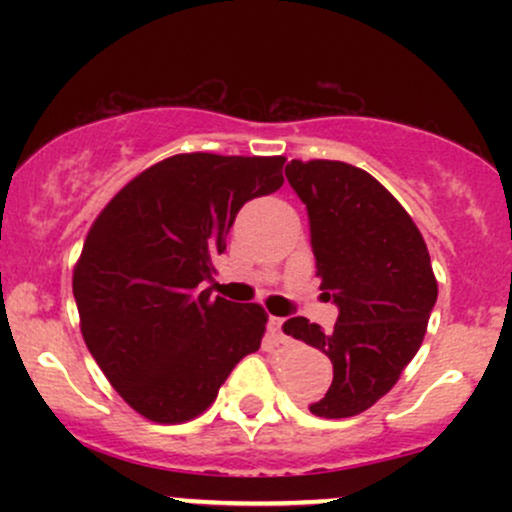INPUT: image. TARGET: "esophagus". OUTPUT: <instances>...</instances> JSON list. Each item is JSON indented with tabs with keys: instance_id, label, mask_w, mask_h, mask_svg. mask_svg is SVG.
Segmentation results:
<instances>
[{
	"instance_id": "1",
	"label": "esophagus",
	"mask_w": 512,
	"mask_h": 512,
	"mask_svg": "<svg viewBox=\"0 0 512 512\" xmlns=\"http://www.w3.org/2000/svg\"><path fill=\"white\" fill-rule=\"evenodd\" d=\"M269 332H272V337L279 344L289 342V334L284 332V317H274V315L269 317Z\"/></svg>"
}]
</instances>
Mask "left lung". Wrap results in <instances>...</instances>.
I'll return each instance as SVG.
<instances>
[{
    "label": "left lung",
    "mask_w": 512,
    "mask_h": 512,
    "mask_svg": "<svg viewBox=\"0 0 512 512\" xmlns=\"http://www.w3.org/2000/svg\"><path fill=\"white\" fill-rule=\"evenodd\" d=\"M286 178L308 207L320 289L339 305V320L325 332L291 317L284 332L332 361L330 390L310 411L346 419L385 397L416 356L438 281L414 219L366 170L293 158Z\"/></svg>",
    "instance_id": "left-lung-1"
}]
</instances>
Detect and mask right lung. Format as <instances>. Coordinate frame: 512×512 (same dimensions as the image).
Instances as JSON below:
<instances>
[{
  "label": "right lung",
  "instance_id": "right-lung-1",
  "mask_svg": "<svg viewBox=\"0 0 512 512\" xmlns=\"http://www.w3.org/2000/svg\"><path fill=\"white\" fill-rule=\"evenodd\" d=\"M284 156L175 154L132 178L88 228L74 264L84 342L117 395L154 424L214 404L260 349L267 310L211 298L226 233L248 199L284 185Z\"/></svg>",
  "mask_w": 512,
  "mask_h": 512
}]
</instances>
